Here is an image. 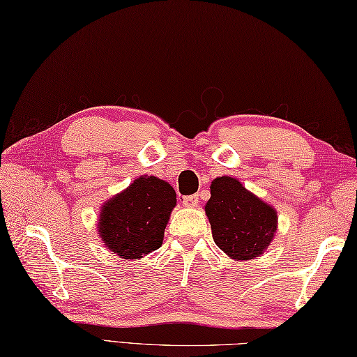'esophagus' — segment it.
I'll use <instances>...</instances> for the list:
<instances>
[{
    "label": "esophagus",
    "instance_id": "34e87169",
    "mask_svg": "<svg viewBox=\"0 0 357 357\" xmlns=\"http://www.w3.org/2000/svg\"><path fill=\"white\" fill-rule=\"evenodd\" d=\"M197 202H199V196L197 195H190V196L182 197V204H184V206H188V208H193V206H197Z\"/></svg>",
    "mask_w": 357,
    "mask_h": 357
}]
</instances>
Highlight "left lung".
Instances as JSON below:
<instances>
[{
	"instance_id": "obj_1",
	"label": "left lung",
	"mask_w": 357,
	"mask_h": 357,
	"mask_svg": "<svg viewBox=\"0 0 357 357\" xmlns=\"http://www.w3.org/2000/svg\"><path fill=\"white\" fill-rule=\"evenodd\" d=\"M210 188L211 197L205 213L214 243L236 260L261 255L277 231V211L234 178H216Z\"/></svg>"
}]
</instances>
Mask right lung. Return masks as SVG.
I'll return each mask as SVG.
<instances>
[{"instance_id": "obj_1", "label": "right lung", "mask_w": 357, "mask_h": 357, "mask_svg": "<svg viewBox=\"0 0 357 357\" xmlns=\"http://www.w3.org/2000/svg\"><path fill=\"white\" fill-rule=\"evenodd\" d=\"M175 205L176 193L170 184L155 176H141L103 205L98 233L106 248L121 259H141L162 245Z\"/></svg>"}]
</instances>
